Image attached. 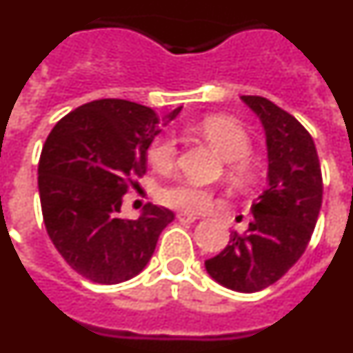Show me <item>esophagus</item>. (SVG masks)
<instances>
[{"label": "esophagus", "mask_w": 353, "mask_h": 353, "mask_svg": "<svg viewBox=\"0 0 353 353\" xmlns=\"http://www.w3.org/2000/svg\"><path fill=\"white\" fill-rule=\"evenodd\" d=\"M176 217H179V221H182V223H194V221L198 219L194 214H187V212H180V214H176Z\"/></svg>", "instance_id": "esophagus-1"}]
</instances>
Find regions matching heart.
<instances>
[{
  "instance_id": "1",
  "label": "heart",
  "mask_w": 353,
  "mask_h": 353,
  "mask_svg": "<svg viewBox=\"0 0 353 353\" xmlns=\"http://www.w3.org/2000/svg\"><path fill=\"white\" fill-rule=\"evenodd\" d=\"M199 132L217 150V154L230 162L228 173L236 182H249L254 174L251 161V138L239 123L221 117L205 118L199 123ZM179 155V139L173 132H162L148 150V159L157 170H170ZM159 201L180 212H203L212 205V192L207 187L191 180H176L173 183L161 187Z\"/></svg>"
}]
</instances>
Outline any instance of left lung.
Instances as JSON below:
<instances>
[{
	"instance_id": "1",
	"label": "left lung",
	"mask_w": 353,
	"mask_h": 353,
	"mask_svg": "<svg viewBox=\"0 0 353 353\" xmlns=\"http://www.w3.org/2000/svg\"><path fill=\"white\" fill-rule=\"evenodd\" d=\"M240 99L263 125L267 189L252 203L245 233H232L205 269L226 288L254 293L281 279L304 254L322 207L323 183L316 146L297 118L265 97Z\"/></svg>"
}]
</instances>
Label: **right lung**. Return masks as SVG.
I'll list each match as a JSON object with an SVG mask.
<instances>
[{
	"label": "right lung",
	"mask_w": 353,
	"mask_h": 353,
	"mask_svg": "<svg viewBox=\"0 0 353 353\" xmlns=\"http://www.w3.org/2000/svg\"><path fill=\"white\" fill-rule=\"evenodd\" d=\"M182 111L173 109L164 125ZM154 109L121 99L79 105L51 130L39 161L43 224L72 269L101 285L138 276L174 214L148 203L138 219L120 217L146 150L161 132Z\"/></svg>",
	"instance_id": "1"
}]
</instances>
